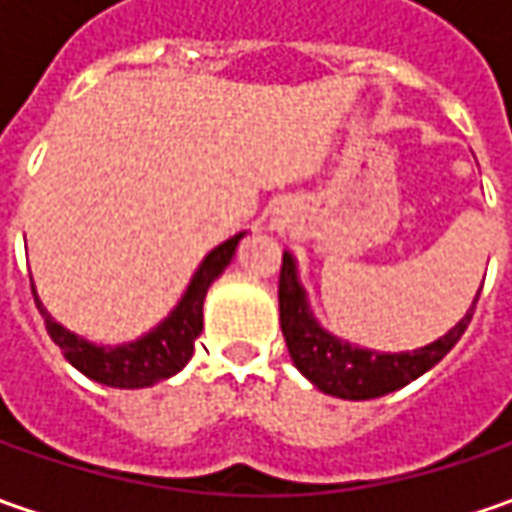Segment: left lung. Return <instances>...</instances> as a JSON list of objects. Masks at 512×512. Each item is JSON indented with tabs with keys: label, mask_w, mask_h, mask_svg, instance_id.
Here are the masks:
<instances>
[{
	"label": "left lung",
	"mask_w": 512,
	"mask_h": 512,
	"mask_svg": "<svg viewBox=\"0 0 512 512\" xmlns=\"http://www.w3.org/2000/svg\"><path fill=\"white\" fill-rule=\"evenodd\" d=\"M476 302L479 296L473 299V307L467 310L462 322L439 342L419 347L413 353H376V350L353 347L350 342H339L336 336H330L316 325L313 313L307 310L305 290L296 282V267L290 253L282 256V270H279V322H282L290 359L319 390L356 402L393 393L419 379L433 364L442 362L470 325Z\"/></svg>",
	"instance_id": "obj_1"
}]
</instances>
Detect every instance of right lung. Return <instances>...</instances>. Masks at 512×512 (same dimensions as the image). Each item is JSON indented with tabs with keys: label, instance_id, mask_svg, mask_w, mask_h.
<instances>
[{
	"label": "right lung",
	"instance_id": "add662e5",
	"mask_svg": "<svg viewBox=\"0 0 512 512\" xmlns=\"http://www.w3.org/2000/svg\"><path fill=\"white\" fill-rule=\"evenodd\" d=\"M239 239H242V233H236L225 245L207 253L176 310L139 342L122 344V347H96V344L73 336L62 325H56L45 313L42 302L36 299V290H33V302L45 319L50 339L65 350L68 362L76 370H82L85 376L108 384V387H150L162 379H170L173 373H179L190 362L196 339L202 333V305H205L207 287L230 265Z\"/></svg>",
	"mask_w": 512,
	"mask_h": 512
}]
</instances>
